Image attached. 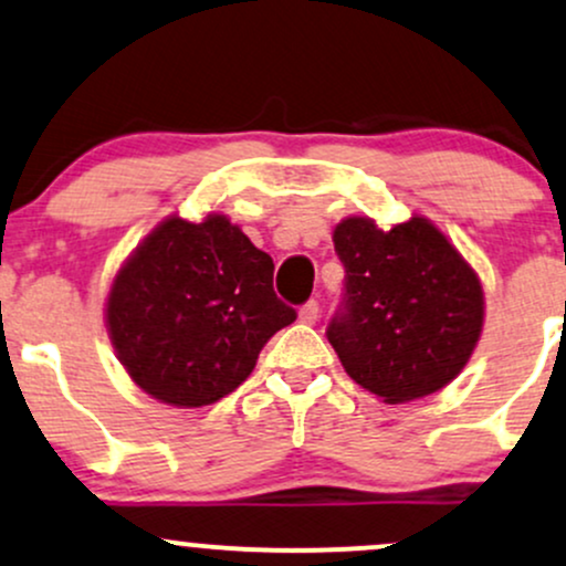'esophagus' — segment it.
<instances>
[{
    "label": "esophagus",
    "mask_w": 566,
    "mask_h": 566,
    "mask_svg": "<svg viewBox=\"0 0 566 566\" xmlns=\"http://www.w3.org/2000/svg\"><path fill=\"white\" fill-rule=\"evenodd\" d=\"M317 313H321V307H317L315 300H310L307 304H302L300 310V321L307 323V326H313V323L317 321Z\"/></svg>",
    "instance_id": "obj_1"
}]
</instances>
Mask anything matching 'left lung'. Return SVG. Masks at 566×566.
<instances>
[{
	"label": "left lung",
	"mask_w": 566,
	"mask_h": 566,
	"mask_svg": "<svg viewBox=\"0 0 566 566\" xmlns=\"http://www.w3.org/2000/svg\"><path fill=\"white\" fill-rule=\"evenodd\" d=\"M345 294L326 336L342 366L385 403L447 387L484 328V291L447 234L422 216L379 230L350 216L334 230Z\"/></svg>",
	"instance_id": "1"
}]
</instances>
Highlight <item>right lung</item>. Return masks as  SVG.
<instances>
[{
    "label": "right lung",
    "mask_w": 566,
    "mask_h": 566,
    "mask_svg": "<svg viewBox=\"0 0 566 566\" xmlns=\"http://www.w3.org/2000/svg\"><path fill=\"white\" fill-rule=\"evenodd\" d=\"M270 253L227 216L165 219L130 253L106 300L119 364L157 401L198 409L230 396L296 310L272 291Z\"/></svg>",
    "instance_id": "obj_1"
}]
</instances>
